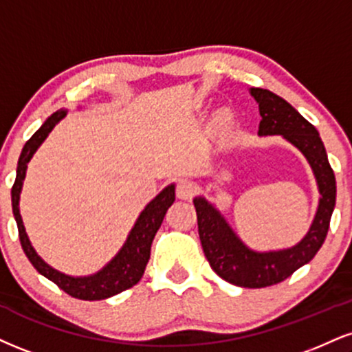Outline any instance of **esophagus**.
I'll return each mask as SVG.
<instances>
[{
  "label": "esophagus",
  "mask_w": 352,
  "mask_h": 352,
  "mask_svg": "<svg viewBox=\"0 0 352 352\" xmlns=\"http://www.w3.org/2000/svg\"><path fill=\"white\" fill-rule=\"evenodd\" d=\"M195 190L197 187L192 184L190 180H179L177 182V187H175V193L180 200H190V198L195 195Z\"/></svg>",
  "instance_id": "1"
}]
</instances>
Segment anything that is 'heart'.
Returning <instances> with one entry per match:
<instances>
[{
  "instance_id": "b5f03b06",
  "label": "heart",
  "mask_w": 352,
  "mask_h": 352,
  "mask_svg": "<svg viewBox=\"0 0 352 352\" xmlns=\"http://www.w3.org/2000/svg\"><path fill=\"white\" fill-rule=\"evenodd\" d=\"M214 122H217L218 128H228V126H231L232 122V114L230 111H226V109H223V111H219L217 114V118H214Z\"/></svg>"
}]
</instances>
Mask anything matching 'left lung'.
<instances>
[{
    "mask_svg": "<svg viewBox=\"0 0 352 352\" xmlns=\"http://www.w3.org/2000/svg\"><path fill=\"white\" fill-rule=\"evenodd\" d=\"M251 95L259 103L262 116L261 135L280 134L294 144L310 162L320 188V205L307 236L297 245L275 252H254L245 248L224 218L205 198H195L198 234L211 269L223 280L244 289H264L289 278L295 270L308 264L323 245L329 230L334 203L336 180L328 162L318 131L297 109L275 93L264 88H251Z\"/></svg>",
    "mask_w": 352,
    "mask_h": 352,
    "instance_id": "obj_1",
    "label": "left lung"
}]
</instances>
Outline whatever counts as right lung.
I'll use <instances>...</instances> for the list:
<instances>
[{"label":"right lung","mask_w":352,"mask_h":352,"mask_svg":"<svg viewBox=\"0 0 352 352\" xmlns=\"http://www.w3.org/2000/svg\"><path fill=\"white\" fill-rule=\"evenodd\" d=\"M65 116V111H55L24 146L18 162V172H16L14 185L11 188V201H12V213H14L16 223H18L19 241L23 245V251L31 261V264L36 267L39 274L52 280L58 289H62L70 297L78 300H104L113 297V295L121 294V292L131 289L142 278L144 270H146L147 262L151 257V245L155 238V232L159 231L160 224L164 221L165 213L170 208V205L175 201V188L173 185H168L164 188L157 197L152 200L146 210L142 211L141 217L135 221L133 231H131L128 241L122 245V249L118 252V256L109 262V264L98 274L90 275V277H69V275L60 274L58 270L50 267L44 261L37 256L34 248L29 243L26 230H24L23 219L19 214V193L23 187V180L26 177L28 162L31 160L32 154L37 151L42 141L47 138V134L57 124L62 118Z\"/></svg>","instance_id":"right-lung-1"}]
</instances>
